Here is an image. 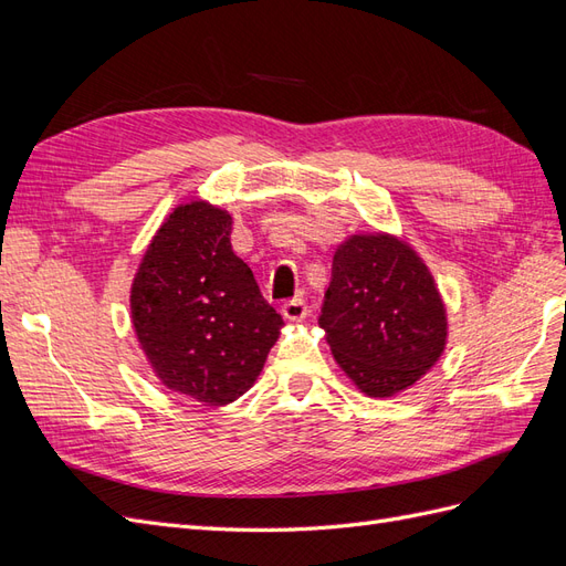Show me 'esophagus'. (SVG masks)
Returning <instances> with one entry per match:
<instances>
[{
    "label": "esophagus",
    "instance_id": "obj_1",
    "mask_svg": "<svg viewBox=\"0 0 566 566\" xmlns=\"http://www.w3.org/2000/svg\"><path fill=\"white\" fill-rule=\"evenodd\" d=\"M281 312L287 321H302V318H306V314H310V306H306V302L302 297H295V300H287Z\"/></svg>",
    "mask_w": 566,
    "mask_h": 566
}]
</instances>
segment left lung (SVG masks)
<instances>
[{
  "label": "left lung",
  "instance_id": "8db88e82",
  "mask_svg": "<svg viewBox=\"0 0 566 566\" xmlns=\"http://www.w3.org/2000/svg\"><path fill=\"white\" fill-rule=\"evenodd\" d=\"M318 325L342 370L370 397L420 380L447 345V312L430 271L382 233L337 248Z\"/></svg>",
  "mask_w": 566,
  "mask_h": 566
}]
</instances>
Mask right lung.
<instances>
[{
    "mask_svg": "<svg viewBox=\"0 0 566 566\" xmlns=\"http://www.w3.org/2000/svg\"><path fill=\"white\" fill-rule=\"evenodd\" d=\"M229 235L224 210L181 205L132 285L134 328L153 370L205 406H227L252 387L283 325Z\"/></svg>",
    "mask_w": 566,
    "mask_h": 566,
    "instance_id": "obj_1",
    "label": "right lung"
}]
</instances>
